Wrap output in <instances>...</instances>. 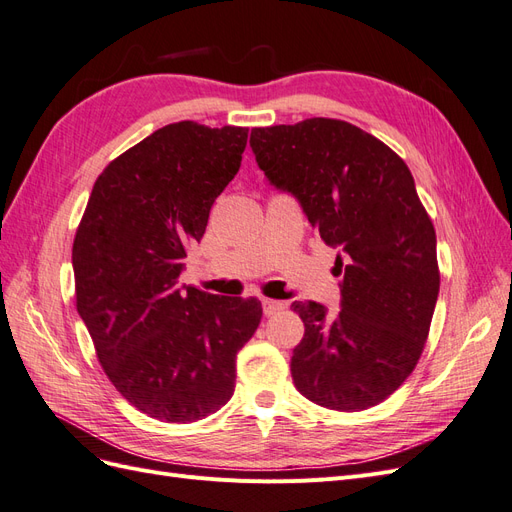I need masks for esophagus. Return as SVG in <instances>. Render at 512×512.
Listing matches in <instances>:
<instances>
[{
  "label": "esophagus",
  "mask_w": 512,
  "mask_h": 512,
  "mask_svg": "<svg viewBox=\"0 0 512 512\" xmlns=\"http://www.w3.org/2000/svg\"><path fill=\"white\" fill-rule=\"evenodd\" d=\"M288 307L286 301H273V299H262V312H265L267 316H273V314H280L284 312V309Z\"/></svg>",
  "instance_id": "esophagus-1"
}]
</instances>
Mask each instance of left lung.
Returning <instances> with one entry per match:
<instances>
[{"mask_svg":"<svg viewBox=\"0 0 512 512\" xmlns=\"http://www.w3.org/2000/svg\"><path fill=\"white\" fill-rule=\"evenodd\" d=\"M250 147L273 188L297 198L339 250V312L292 303L305 324L290 359L294 386L329 410L378 406L421 359L440 292L436 230L410 168L376 136L324 117L254 128Z\"/></svg>","mask_w":512,"mask_h":512,"instance_id":"8db88e82","label":"left lung"}]
</instances>
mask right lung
<instances>
[{"label": "right lung", "mask_w": 512, "mask_h": 512, "mask_svg": "<svg viewBox=\"0 0 512 512\" xmlns=\"http://www.w3.org/2000/svg\"><path fill=\"white\" fill-rule=\"evenodd\" d=\"M247 128L170 123L108 164L72 247L76 309L108 380L166 423H194L235 393L258 299L177 286L188 247L235 179Z\"/></svg>", "instance_id": "1"}]
</instances>
